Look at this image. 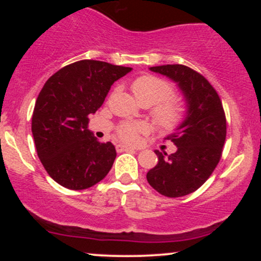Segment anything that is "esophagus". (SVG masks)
I'll return each instance as SVG.
<instances>
[{
    "label": "esophagus",
    "mask_w": 261,
    "mask_h": 261,
    "mask_svg": "<svg viewBox=\"0 0 261 261\" xmlns=\"http://www.w3.org/2000/svg\"><path fill=\"white\" fill-rule=\"evenodd\" d=\"M131 149H135V148H133V147H128V146H125V145H116V151H118V152L131 151Z\"/></svg>",
    "instance_id": "1"
}]
</instances>
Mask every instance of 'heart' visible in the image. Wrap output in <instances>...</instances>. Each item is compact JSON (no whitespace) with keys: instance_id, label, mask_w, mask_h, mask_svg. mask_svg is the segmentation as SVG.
<instances>
[{"instance_id":"b5f03b06","label":"heart","mask_w":261,"mask_h":261,"mask_svg":"<svg viewBox=\"0 0 261 261\" xmlns=\"http://www.w3.org/2000/svg\"><path fill=\"white\" fill-rule=\"evenodd\" d=\"M136 99L141 104L153 106V118L161 127L172 130L180 124L184 118V107L176 98L169 97L172 87L166 80L154 74H142L131 85ZM145 126L136 122H125L118 128V137L124 142L134 143Z\"/></svg>"}]
</instances>
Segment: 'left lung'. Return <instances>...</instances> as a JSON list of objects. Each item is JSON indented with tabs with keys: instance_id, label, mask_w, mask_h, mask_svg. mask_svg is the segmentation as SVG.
<instances>
[{
	"instance_id": "obj_1",
	"label": "left lung",
	"mask_w": 261,
	"mask_h": 261,
	"mask_svg": "<svg viewBox=\"0 0 261 261\" xmlns=\"http://www.w3.org/2000/svg\"><path fill=\"white\" fill-rule=\"evenodd\" d=\"M178 85L187 103L184 120L166 137L176 146L172 154L155 149L158 163L148 170L147 181L168 197L194 193L210 178L222 155L227 124L222 101L202 74L184 65L149 67Z\"/></svg>"
}]
</instances>
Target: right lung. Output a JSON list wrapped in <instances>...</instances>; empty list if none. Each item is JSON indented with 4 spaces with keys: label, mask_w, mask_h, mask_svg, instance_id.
Masks as SVG:
<instances>
[{
    "label": "right lung",
    "mask_w": 261,
    "mask_h": 261,
    "mask_svg": "<svg viewBox=\"0 0 261 261\" xmlns=\"http://www.w3.org/2000/svg\"><path fill=\"white\" fill-rule=\"evenodd\" d=\"M131 67L81 60L54 73L39 93L32 118L38 157L56 182L83 190L99 182L116 157L112 142L88 130V116L104 103L110 87Z\"/></svg>",
    "instance_id": "right-lung-1"
}]
</instances>
